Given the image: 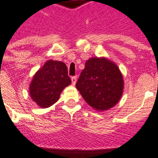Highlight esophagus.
<instances>
[{
	"label": "esophagus",
	"mask_w": 158,
	"mask_h": 158,
	"mask_svg": "<svg viewBox=\"0 0 158 158\" xmlns=\"http://www.w3.org/2000/svg\"><path fill=\"white\" fill-rule=\"evenodd\" d=\"M71 80H72V85H74L76 82H77V76H73L72 78H71Z\"/></svg>",
	"instance_id": "esophagus-1"
}]
</instances>
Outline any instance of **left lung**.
<instances>
[{
  "mask_svg": "<svg viewBox=\"0 0 158 158\" xmlns=\"http://www.w3.org/2000/svg\"><path fill=\"white\" fill-rule=\"evenodd\" d=\"M76 88L89 106L103 111L118 102L123 90V79L115 63L103 57H92L85 62Z\"/></svg>",
  "mask_w": 158,
  "mask_h": 158,
  "instance_id": "left-lung-1",
  "label": "left lung"
}]
</instances>
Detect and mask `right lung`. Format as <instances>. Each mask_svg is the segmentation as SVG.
I'll return each mask as SVG.
<instances>
[{"label":"right lung","instance_id":"right-lung-1","mask_svg":"<svg viewBox=\"0 0 158 158\" xmlns=\"http://www.w3.org/2000/svg\"><path fill=\"white\" fill-rule=\"evenodd\" d=\"M71 84L64 62L49 60L39 69L29 86V94L40 107H49L58 101L62 89Z\"/></svg>","mask_w":158,"mask_h":158}]
</instances>
